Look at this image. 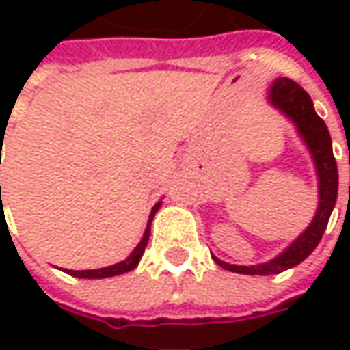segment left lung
Listing matches in <instances>:
<instances>
[{"label": "left lung", "mask_w": 350, "mask_h": 350, "mask_svg": "<svg viewBox=\"0 0 350 350\" xmlns=\"http://www.w3.org/2000/svg\"><path fill=\"white\" fill-rule=\"evenodd\" d=\"M269 99L284 115L294 120V124L298 126L302 138L314 155L317 177H319V206L310 228L273 261L253 265V267H237V265L222 262L214 257V261L226 271L241 273V275H276V273H282L286 269L300 265L321 241L333 206H335V200H337V189H339V173H337V161L331 150L329 130L325 126L323 118H319L314 111V103L310 99V95L296 81H292L288 77H278L269 91Z\"/></svg>", "instance_id": "1"}]
</instances>
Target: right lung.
I'll list each match as a JSON object with an SVG mask.
<instances>
[{
  "label": "right lung",
  "mask_w": 350,
  "mask_h": 350,
  "mask_svg": "<svg viewBox=\"0 0 350 350\" xmlns=\"http://www.w3.org/2000/svg\"><path fill=\"white\" fill-rule=\"evenodd\" d=\"M0 191H1V187H0ZM157 208H159V204H155L154 210H152V216H150V222H148V228H146V234H144L142 241L138 243V247L130 253V257H128V259L116 262V265H113V267H105V269H95V271H68V273H70L72 276H77V278H107V276H116V275H122V273H128V271H132V269L140 262L142 255H144V249H146V245H148L150 224H152V220H154Z\"/></svg>",
  "instance_id": "add662e5"
}]
</instances>
